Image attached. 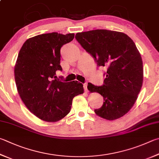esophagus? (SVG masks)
I'll return each instance as SVG.
<instances>
[{
    "label": "esophagus",
    "mask_w": 159,
    "mask_h": 159,
    "mask_svg": "<svg viewBox=\"0 0 159 159\" xmlns=\"http://www.w3.org/2000/svg\"><path fill=\"white\" fill-rule=\"evenodd\" d=\"M83 88H84L85 91H86V92L88 91V83H85L83 84Z\"/></svg>",
    "instance_id": "esophagus-1"
}]
</instances>
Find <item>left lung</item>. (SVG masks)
<instances>
[{
  "instance_id": "obj_1",
  "label": "left lung",
  "mask_w": 159,
  "mask_h": 159,
  "mask_svg": "<svg viewBox=\"0 0 159 159\" xmlns=\"http://www.w3.org/2000/svg\"><path fill=\"white\" fill-rule=\"evenodd\" d=\"M75 38L98 67L107 70L103 85H88L104 101L95 113L108 120L122 117L133 107L143 85L142 57L135 43L125 33L103 29L78 33Z\"/></svg>"
}]
</instances>
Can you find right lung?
I'll return each mask as SVG.
<instances>
[{"instance_id":"obj_1","label":"right lung","mask_w":159,"mask_h":159,"mask_svg":"<svg viewBox=\"0 0 159 159\" xmlns=\"http://www.w3.org/2000/svg\"><path fill=\"white\" fill-rule=\"evenodd\" d=\"M74 33L39 34L23 44L14 67L19 94L28 109L47 122H57L71 111L74 97L83 94V84L62 82L56 76L62 71L60 48L72 41Z\"/></svg>"}]
</instances>
